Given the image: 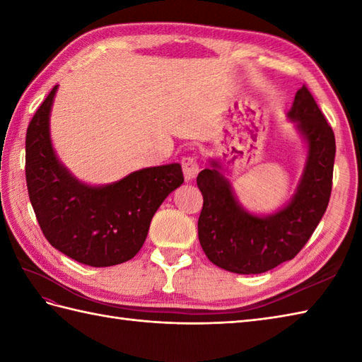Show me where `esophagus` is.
Returning <instances> with one entry per match:
<instances>
[{
	"mask_svg": "<svg viewBox=\"0 0 362 362\" xmlns=\"http://www.w3.org/2000/svg\"><path fill=\"white\" fill-rule=\"evenodd\" d=\"M182 169H183V175H185V180L191 182L196 179L199 174V165L196 157H183L182 158Z\"/></svg>",
	"mask_w": 362,
	"mask_h": 362,
	"instance_id": "34e87169",
	"label": "esophagus"
}]
</instances>
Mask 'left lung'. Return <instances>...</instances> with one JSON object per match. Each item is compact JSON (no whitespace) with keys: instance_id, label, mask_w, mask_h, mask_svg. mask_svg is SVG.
Instances as JSON below:
<instances>
[{"instance_id":"obj_1","label":"left lung","mask_w":362,"mask_h":362,"mask_svg":"<svg viewBox=\"0 0 362 362\" xmlns=\"http://www.w3.org/2000/svg\"><path fill=\"white\" fill-rule=\"evenodd\" d=\"M288 117L308 144V157L296 194L284 209L269 216L244 210L214 160L197 175L204 196L199 241L206 258L226 271L263 274L292 259L327 210L336 153L333 129L305 86L296 93Z\"/></svg>"}]
</instances>
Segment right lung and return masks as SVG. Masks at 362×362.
<instances>
[{"instance_id":"obj_1","label":"right lung","mask_w":362,"mask_h":362,"mask_svg":"<svg viewBox=\"0 0 362 362\" xmlns=\"http://www.w3.org/2000/svg\"><path fill=\"white\" fill-rule=\"evenodd\" d=\"M57 86L30 119L26 132V183L46 240L82 264L107 267L134 258L152 216L183 183L179 163L144 168L110 185L90 187L60 163L49 136Z\"/></svg>"}]
</instances>
